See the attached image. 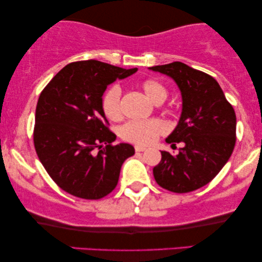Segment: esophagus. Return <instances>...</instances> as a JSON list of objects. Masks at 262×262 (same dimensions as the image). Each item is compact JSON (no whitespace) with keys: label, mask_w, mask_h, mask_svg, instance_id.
<instances>
[{"label":"esophagus","mask_w":262,"mask_h":262,"mask_svg":"<svg viewBox=\"0 0 262 262\" xmlns=\"http://www.w3.org/2000/svg\"><path fill=\"white\" fill-rule=\"evenodd\" d=\"M135 150H136V152H141V151H145L146 148H145V146H142V145H136Z\"/></svg>","instance_id":"esophagus-1"}]
</instances>
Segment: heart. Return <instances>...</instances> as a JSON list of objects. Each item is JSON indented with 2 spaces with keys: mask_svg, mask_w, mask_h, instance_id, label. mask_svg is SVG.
Wrapping results in <instances>:
<instances>
[{
  "mask_svg": "<svg viewBox=\"0 0 262 262\" xmlns=\"http://www.w3.org/2000/svg\"><path fill=\"white\" fill-rule=\"evenodd\" d=\"M142 89L144 94L154 103H162L167 99L168 91L160 81L145 80L142 82ZM120 95L121 91L118 85H113L102 96L101 107L105 116L110 120H118L120 118ZM167 131V126L159 119L150 120H132L123 125L120 128V136L125 141L136 144L146 145L152 143L160 135Z\"/></svg>",
  "mask_w": 262,
  "mask_h": 262,
  "instance_id": "obj_1",
  "label": "heart"
}]
</instances>
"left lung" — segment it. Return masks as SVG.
Here are the masks:
<instances>
[{"label":"left lung","instance_id":"8db88e82","mask_svg":"<svg viewBox=\"0 0 262 262\" xmlns=\"http://www.w3.org/2000/svg\"><path fill=\"white\" fill-rule=\"evenodd\" d=\"M167 75L180 89L182 110L167 143H182L177 155L161 151L154 178L175 193L195 191L212 180L230 159L236 142V116L212 76L181 62L149 68ZM175 145V144H174Z\"/></svg>","mask_w":262,"mask_h":262}]
</instances>
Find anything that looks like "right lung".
Masks as SVG:
<instances>
[{
  "label": "right lung",
  "instance_id": "add662e5",
  "mask_svg": "<svg viewBox=\"0 0 262 262\" xmlns=\"http://www.w3.org/2000/svg\"><path fill=\"white\" fill-rule=\"evenodd\" d=\"M136 71L95 59L70 63L39 96L35 151L52 180L69 194L103 198L116 188L124 161L135 154L127 143L112 145L117 136L107 127L101 101L107 85Z\"/></svg>",
  "mask_w": 262,
  "mask_h": 262
}]
</instances>
